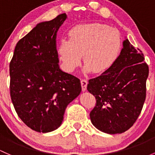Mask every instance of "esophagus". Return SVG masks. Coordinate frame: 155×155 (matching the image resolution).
<instances>
[{
    "mask_svg": "<svg viewBox=\"0 0 155 155\" xmlns=\"http://www.w3.org/2000/svg\"><path fill=\"white\" fill-rule=\"evenodd\" d=\"M81 86H82V90L85 91L86 90V87H87L88 81L86 79H82L81 80Z\"/></svg>",
    "mask_w": 155,
    "mask_h": 155,
    "instance_id": "1",
    "label": "esophagus"
}]
</instances>
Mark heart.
I'll return each mask as SVG.
<instances>
[{
    "label": "heart",
    "mask_w": 155,
    "mask_h": 155,
    "mask_svg": "<svg viewBox=\"0 0 155 155\" xmlns=\"http://www.w3.org/2000/svg\"><path fill=\"white\" fill-rule=\"evenodd\" d=\"M58 46V54L64 69L74 71L84 56L86 71L102 73L117 61L122 49V39L117 29L101 23L73 26Z\"/></svg>",
    "instance_id": "heart-1"
}]
</instances>
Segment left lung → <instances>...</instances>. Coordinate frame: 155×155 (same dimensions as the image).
I'll return each instance as SVG.
<instances>
[{
    "label": "left lung",
    "instance_id": "obj_1",
    "mask_svg": "<svg viewBox=\"0 0 155 155\" xmlns=\"http://www.w3.org/2000/svg\"><path fill=\"white\" fill-rule=\"evenodd\" d=\"M144 59L142 51L126 39L114 64L101 75L89 81L87 90L96 99L90 119L100 131L120 134L137 120L146 100L149 76V66Z\"/></svg>",
    "mask_w": 155,
    "mask_h": 155
}]
</instances>
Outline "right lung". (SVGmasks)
<instances>
[{
	"label": "right lung",
	"mask_w": 155,
	"mask_h": 155,
	"mask_svg": "<svg viewBox=\"0 0 155 155\" xmlns=\"http://www.w3.org/2000/svg\"><path fill=\"white\" fill-rule=\"evenodd\" d=\"M64 13L38 24L16 44L9 63L10 96L18 117L38 132L57 129L66 106L81 91L79 78L61 70L57 31Z\"/></svg>",
	"instance_id": "1"
}]
</instances>
